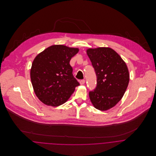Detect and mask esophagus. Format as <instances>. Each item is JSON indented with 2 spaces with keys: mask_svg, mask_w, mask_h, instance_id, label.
Wrapping results in <instances>:
<instances>
[{
  "mask_svg": "<svg viewBox=\"0 0 156 156\" xmlns=\"http://www.w3.org/2000/svg\"><path fill=\"white\" fill-rule=\"evenodd\" d=\"M85 83V80H81L80 81V84L81 85H84Z\"/></svg>",
  "mask_w": 156,
  "mask_h": 156,
  "instance_id": "esophagus-1",
  "label": "esophagus"
}]
</instances>
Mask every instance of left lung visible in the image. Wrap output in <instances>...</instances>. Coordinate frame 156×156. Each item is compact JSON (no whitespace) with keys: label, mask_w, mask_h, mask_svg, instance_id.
Here are the masks:
<instances>
[{"label":"left lung","mask_w":156,"mask_h":156,"mask_svg":"<svg viewBox=\"0 0 156 156\" xmlns=\"http://www.w3.org/2000/svg\"><path fill=\"white\" fill-rule=\"evenodd\" d=\"M87 53L97 76V87L89 92L90 100L97 109L107 111L121 100L127 89L130 79L128 68L111 48H88Z\"/></svg>","instance_id":"8db88e82"}]
</instances>
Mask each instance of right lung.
<instances>
[{"label": "right lung", "instance_id": "obj_1", "mask_svg": "<svg viewBox=\"0 0 156 156\" xmlns=\"http://www.w3.org/2000/svg\"><path fill=\"white\" fill-rule=\"evenodd\" d=\"M79 50L53 45L34 59L30 69L31 82L37 97L45 105L56 107L65 103L79 85L69 64Z\"/></svg>", "mask_w": 156, "mask_h": 156}]
</instances>
